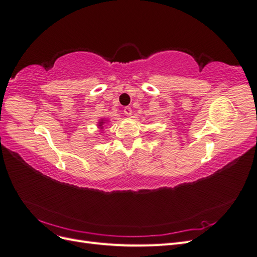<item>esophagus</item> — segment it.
I'll return each mask as SVG.
<instances>
[{"instance_id":"34e87169","label":"esophagus","mask_w":257,"mask_h":257,"mask_svg":"<svg viewBox=\"0 0 257 257\" xmlns=\"http://www.w3.org/2000/svg\"><path fill=\"white\" fill-rule=\"evenodd\" d=\"M123 112H124V114H126V115H131V114H132V109H131V107H125V108H124Z\"/></svg>"}]
</instances>
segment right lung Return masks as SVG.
<instances>
[{"instance_id":"right-lung-1","label":"right lung","mask_w":257,"mask_h":257,"mask_svg":"<svg viewBox=\"0 0 257 257\" xmlns=\"http://www.w3.org/2000/svg\"><path fill=\"white\" fill-rule=\"evenodd\" d=\"M108 122V120L107 119H100V120H98V122H97V128H99V133H103L104 132V126H105V124Z\"/></svg>"}]
</instances>
